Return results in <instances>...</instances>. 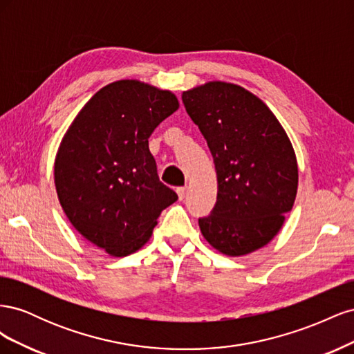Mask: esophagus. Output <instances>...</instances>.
<instances>
[{"instance_id": "obj_1", "label": "esophagus", "mask_w": 354, "mask_h": 354, "mask_svg": "<svg viewBox=\"0 0 354 354\" xmlns=\"http://www.w3.org/2000/svg\"><path fill=\"white\" fill-rule=\"evenodd\" d=\"M177 195L180 201H183L186 196V187H177Z\"/></svg>"}]
</instances>
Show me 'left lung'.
<instances>
[{
  "label": "left lung",
  "mask_w": 354,
  "mask_h": 354,
  "mask_svg": "<svg viewBox=\"0 0 354 354\" xmlns=\"http://www.w3.org/2000/svg\"><path fill=\"white\" fill-rule=\"evenodd\" d=\"M186 112L207 140L217 171V202L199 227L230 257L269 243L292 209L294 147L266 103L236 84L211 81L183 91Z\"/></svg>",
  "instance_id": "8db88e82"
}]
</instances>
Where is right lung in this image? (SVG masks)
<instances>
[{"label": "right lung", "instance_id": "1", "mask_svg": "<svg viewBox=\"0 0 354 354\" xmlns=\"http://www.w3.org/2000/svg\"><path fill=\"white\" fill-rule=\"evenodd\" d=\"M178 109L168 90L137 80L106 85L63 136L55 162L60 205L82 236L112 257L140 250L177 201L160 183L149 137Z\"/></svg>", "mask_w": 354, "mask_h": 354}]
</instances>
